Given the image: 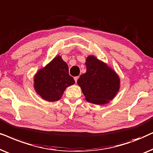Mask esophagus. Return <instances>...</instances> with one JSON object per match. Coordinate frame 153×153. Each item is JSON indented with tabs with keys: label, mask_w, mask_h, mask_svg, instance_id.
<instances>
[{
	"label": "esophagus",
	"mask_w": 153,
	"mask_h": 153,
	"mask_svg": "<svg viewBox=\"0 0 153 153\" xmlns=\"http://www.w3.org/2000/svg\"><path fill=\"white\" fill-rule=\"evenodd\" d=\"M78 76H76V77H74V80L75 81V82H77V80H78Z\"/></svg>",
	"instance_id": "obj_1"
}]
</instances>
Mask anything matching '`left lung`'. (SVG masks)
Listing matches in <instances>:
<instances>
[{
  "label": "left lung",
  "instance_id": "obj_1",
  "mask_svg": "<svg viewBox=\"0 0 153 153\" xmlns=\"http://www.w3.org/2000/svg\"><path fill=\"white\" fill-rule=\"evenodd\" d=\"M85 65L87 71L80 76L78 85L85 99L97 105L108 103L120 89V80L115 71L94 56H89Z\"/></svg>",
  "mask_w": 153,
  "mask_h": 153
}]
</instances>
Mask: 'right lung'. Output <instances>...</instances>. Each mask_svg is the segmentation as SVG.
Returning a JSON list of instances; mask_svg holds the SVG:
<instances>
[{
  "label": "right lung",
  "mask_w": 153,
  "mask_h": 153,
  "mask_svg": "<svg viewBox=\"0 0 153 153\" xmlns=\"http://www.w3.org/2000/svg\"><path fill=\"white\" fill-rule=\"evenodd\" d=\"M74 83V79L68 73V65L61 56L54 57L34 76L36 93L51 102L59 100L65 89Z\"/></svg>",
  "instance_id": "obj_1"
}]
</instances>
